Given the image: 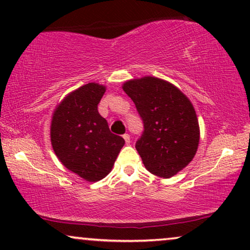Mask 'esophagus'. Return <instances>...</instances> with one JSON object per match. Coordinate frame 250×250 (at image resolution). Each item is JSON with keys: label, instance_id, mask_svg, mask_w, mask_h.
I'll use <instances>...</instances> for the list:
<instances>
[{"label": "esophagus", "instance_id": "obj_1", "mask_svg": "<svg viewBox=\"0 0 250 250\" xmlns=\"http://www.w3.org/2000/svg\"><path fill=\"white\" fill-rule=\"evenodd\" d=\"M123 138H124L126 145H129V142H131V138H129V134H127V133H125V134L123 135Z\"/></svg>", "mask_w": 250, "mask_h": 250}]
</instances>
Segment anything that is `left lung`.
<instances>
[{
  "instance_id": "left-lung-1",
  "label": "left lung",
  "mask_w": 250,
  "mask_h": 250,
  "mask_svg": "<svg viewBox=\"0 0 250 250\" xmlns=\"http://www.w3.org/2000/svg\"><path fill=\"white\" fill-rule=\"evenodd\" d=\"M123 88L143 122L135 148L146 168L164 179L175 175L192 160L199 145L193 105L179 88L156 77L128 81Z\"/></svg>"
}]
</instances>
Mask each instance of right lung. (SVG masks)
Returning a JSON list of instances; mask_svg holds the SVG:
<instances>
[{
	"label": "right lung",
	"mask_w": 250,
	"mask_h": 250,
	"mask_svg": "<svg viewBox=\"0 0 250 250\" xmlns=\"http://www.w3.org/2000/svg\"><path fill=\"white\" fill-rule=\"evenodd\" d=\"M105 88L88 83L74 91L59 104L51 124V142L64 167L88 182H97L110 172L125 145L110 132L98 111Z\"/></svg>",
	"instance_id": "add662e5"
}]
</instances>
